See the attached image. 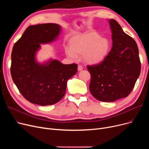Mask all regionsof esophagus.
I'll use <instances>...</instances> for the list:
<instances>
[{"mask_svg":"<svg viewBox=\"0 0 149 149\" xmlns=\"http://www.w3.org/2000/svg\"><path fill=\"white\" fill-rule=\"evenodd\" d=\"M83 66L81 65H79L78 66V70H79V71H81V70H83Z\"/></svg>","mask_w":149,"mask_h":149,"instance_id":"obj_1","label":"esophagus"}]
</instances>
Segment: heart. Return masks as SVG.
I'll return each instance as SVG.
<instances>
[{
    "label": "heart",
    "mask_w": 149,
    "mask_h": 149,
    "mask_svg": "<svg viewBox=\"0 0 149 149\" xmlns=\"http://www.w3.org/2000/svg\"><path fill=\"white\" fill-rule=\"evenodd\" d=\"M109 39L101 37L95 32H89L72 39L69 49L66 50L68 56L76 58L77 56L83 54L84 60L89 64H97L107 57L111 49Z\"/></svg>",
    "instance_id": "heart-1"
}]
</instances>
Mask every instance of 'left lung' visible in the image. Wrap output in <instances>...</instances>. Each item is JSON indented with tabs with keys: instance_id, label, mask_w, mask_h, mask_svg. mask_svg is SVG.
<instances>
[{
	"instance_id": "left-lung-1",
	"label": "left lung",
	"mask_w": 149,
	"mask_h": 149,
	"mask_svg": "<svg viewBox=\"0 0 149 149\" xmlns=\"http://www.w3.org/2000/svg\"><path fill=\"white\" fill-rule=\"evenodd\" d=\"M112 48L104 60L88 65L91 74L89 91L97 100L113 102L127 97L140 74L138 48L134 39L123 31L119 23L111 19Z\"/></svg>"
}]
</instances>
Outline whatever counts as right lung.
Instances as JSON below:
<instances>
[{
	"label": "right lung",
	"instance_id": "right-lung-1",
	"mask_svg": "<svg viewBox=\"0 0 149 149\" xmlns=\"http://www.w3.org/2000/svg\"><path fill=\"white\" fill-rule=\"evenodd\" d=\"M60 31V26L56 23L29 26L13 48V80L23 97L31 103L43 106L58 103L65 94L68 80L77 72L75 63L64 65L54 60L40 65L36 61L40 43L54 40Z\"/></svg>",
	"mask_w": 149,
	"mask_h": 149
}]
</instances>
